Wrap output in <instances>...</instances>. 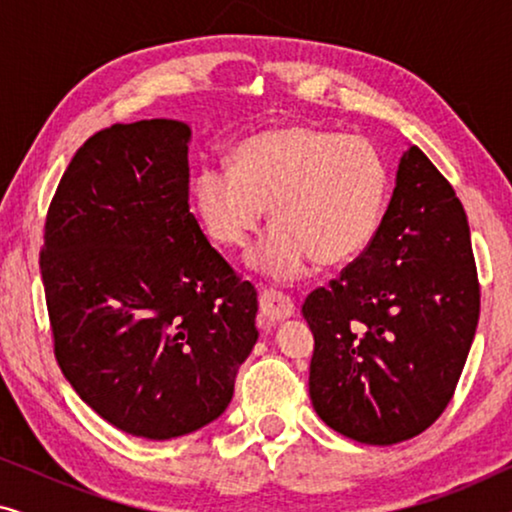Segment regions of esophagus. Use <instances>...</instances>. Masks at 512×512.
Segmentation results:
<instances>
[{
  "instance_id": "34e87169",
  "label": "esophagus",
  "mask_w": 512,
  "mask_h": 512,
  "mask_svg": "<svg viewBox=\"0 0 512 512\" xmlns=\"http://www.w3.org/2000/svg\"><path fill=\"white\" fill-rule=\"evenodd\" d=\"M261 310L265 317H268L272 324H279V321L291 319L296 314V305L289 296L284 293L272 291V289H263L261 291Z\"/></svg>"
}]
</instances>
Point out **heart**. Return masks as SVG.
<instances>
[{
    "mask_svg": "<svg viewBox=\"0 0 512 512\" xmlns=\"http://www.w3.org/2000/svg\"><path fill=\"white\" fill-rule=\"evenodd\" d=\"M389 198V170L368 139L310 125H284L244 139L233 170L205 165L193 202L216 244L242 249L263 223L275 228L251 268L275 282L300 277L312 261L342 265L373 242Z\"/></svg>",
    "mask_w": 512,
    "mask_h": 512,
    "instance_id": "obj_1",
    "label": "heart"
}]
</instances>
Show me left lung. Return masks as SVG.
<instances>
[{"label": "left lung", "mask_w": 512, "mask_h": 512, "mask_svg": "<svg viewBox=\"0 0 512 512\" xmlns=\"http://www.w3.org/2000/svg\"><path fill=\"white\" fill-rule=\"evenodd\" d=\"M310 398L342 436L366 445L415 438L457 389L480 317L471 230L454 188L417 146L368 249L307 296Z\"/></svg>", "instance_id": "1"}]
</instances>
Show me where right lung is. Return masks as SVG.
Returning <instances> with one entry per match:
<instances>
[{"label": "right lung", "instance_id": "1", "mask_svg": "<svg viewBox=\"0 0 512 512\" xmlns=\"http://www.w3.org/2000/svg\"><path fill=\"white\" fill-rule=\"evenodd\" d=\"M191 128L111 125L76 151L48 207L41 279L55 359L83 403L170 440L226 412L258 340V296L188 209Z\"/></svg>", "mask_w": 512, "mask_h": 512}]
</instances>
